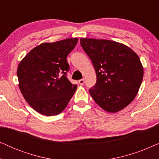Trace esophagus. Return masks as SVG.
I'll use <instances>...</instances> for the list:
<instances>
[{"label": "esophagus", "instance_id": "obj_1", "mask_svg": "<svg viewBox=\"0 0 159 159\" xmlns=\"http://www.w3.org/2000/svg\"><path fill=\"white\" fill-rule=\"evenodd\" d=\"M79 83L80 84V85H83L84 83V80L82 79V80H79Z\"/></svg>", "mask_w": 159, "mask_h": 159}]
</instances>
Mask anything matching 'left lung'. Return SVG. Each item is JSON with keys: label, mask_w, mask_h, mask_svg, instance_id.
I'll return each instance as SVG.
<instances>
[{"label": "left lung", "mask_w": 159, "mask_h": 159, "mask_svg": "<svg viewBox=\"0 0 159 159\" xmlns=\"http://www.w3.org/2000/svg\"><path fill=\"white\" fill-rule=\"evenodd\" d=\"M80 44L92 61L97 82L90 94L109 113L122 110L138 94L143 78L140 58L129 47L115 41L81 38Z\"/></svg>", "instance_id": "left-lung-1"}]
</instances>
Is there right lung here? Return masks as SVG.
Wrapping results in <instances>:
<instances>
[{
  "label": "right lung",
  "mask_w": 159,
  "mask_h": 159,
  "mask_svg": "<svg viewBox=\"0 0 159 159\" xmlns=\"http://www.w3.org/2000/svg\"><path fill=\"white\" fill-rule=\"evenodd\" d=\"M77 41L78 38H67L41 43L19 62V88L25 101L39 114H59L75 94L77 85L66 77V57Z\"/></svg>",
  "instance_id": "1"
}]
</instances>
